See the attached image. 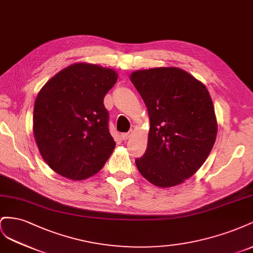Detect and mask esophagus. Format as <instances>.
Instances as JSON below:
<instances>
[{
	"instance_id": "obj_1",
	"label": "esophagus",
	"mask_w": 253,
	"mask_h": 253,
	"mask_svg": "<svg viewBox=\"0 0 253 253\" xmlns=\"http://www.w3.org/2000/svg\"><path fill=\"white\" fill-rule=\"evenodd\" d=\"M132 133H133V130L131 129V130H129L128 132H125V133H122L121 134V138L123 139V140H128L129 138H130V136L132 135Z\"/></svg>"
}]
</instances>
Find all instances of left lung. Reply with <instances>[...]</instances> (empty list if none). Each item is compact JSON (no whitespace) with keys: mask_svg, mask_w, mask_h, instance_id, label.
<instances>
[{"mask_svg":"<svg viewBox=\"0 0 253 253\" xmlns=\"http://www.w3.org/2000/svg\"><path fill=\"white\" fill-rule=\"evenodd\" d=\"M130 81L149 117L145 154L135 159L141 175L159 187L181 184L205 163L214 146L217 121L206 85L169 67L134 71Z\"/></svg>","mask_w":253,"mask_h":253,"instance_id":"obj_1","label":"left lung"}]
</instances>
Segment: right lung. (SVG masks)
I'll return each mask as SVG.
<instances>
[{
    "mask_svg": "<svg viewBox=\"0 0 253 253\" xmlns=\"http://www.w3.org/2000/svg\"><path fill=\"white\" fill-rule=\"evenodd\" d=\"M118 81L112 69L78 62L58 72L36 98L33 131L57 174L84 180L103 169L115 147L104 97Z\"/></svg>",
    "mask_w": 253,
    "mask_h": 253,
    "instance_id": "right-lung-1",
    "label": "right lung"
}]
</instances>
